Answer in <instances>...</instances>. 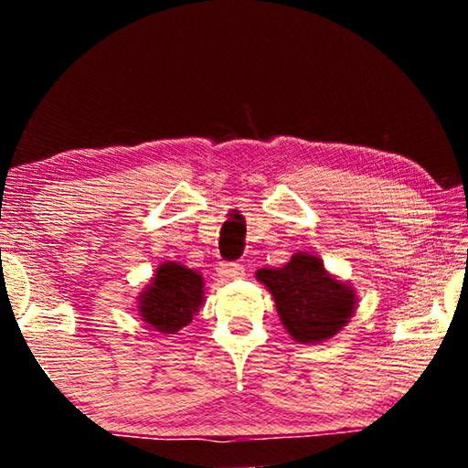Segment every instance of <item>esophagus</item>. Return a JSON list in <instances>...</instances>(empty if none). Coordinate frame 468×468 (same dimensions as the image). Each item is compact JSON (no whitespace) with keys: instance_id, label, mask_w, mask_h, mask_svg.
Here are the masks:
<instances>
[{"instance_id":"1","label":"esophagus","mask_w":468,"mask_h":468,"mask_svg":"<svg viewBox=\"0 0 468 468\" xmlns=\"http://www.w3.org/2000/svg\"><path fill=\"white\" fill-rule=\"evenodd\" d=\"M218 276H223V279H243L245 276V268L241 264H218L217 268Z\"/></svg>"}]
</instances>
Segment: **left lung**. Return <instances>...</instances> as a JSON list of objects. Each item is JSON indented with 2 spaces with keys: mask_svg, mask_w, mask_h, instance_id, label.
<instances>
[{
  "mask_svg": "<svg viewBox=\"0 0 468 468\" xmlns=\"http://www.w3.org/2000/svg\"><path fill=\"white\" fill-rule=\"evenodd\" d=\"M272 292L281 320L297 343H320L335 336L355 310V292L324 271L322 260L295 253L281 268L256 272Z\"/></svg>",
  "mask_w": 468,
  "mask_h": 468,
  "instance_id": "obj_1",
  "label": "left lung"
}]
</instances>
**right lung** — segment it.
Listing matches in <instances>:
<instances>
[{"label": "right lung", "mask_w": 468, "mask_h": 468, "mask_svg": "<svg viewBox=\"0 0 468 468\" xmlns=\"http://www.w3.org/2000/svg\"><path fill=\"white\" fill-rule=\"evenodd\" d=\"M202 287V276L189 268L176 262L163 264L140 297L142 318L163 335H176L192 322L200 307Z\"/></svg>", "instance_id": "obj_1"}]
</instances>
